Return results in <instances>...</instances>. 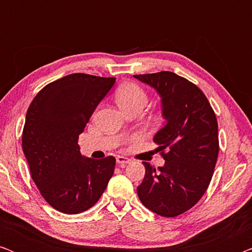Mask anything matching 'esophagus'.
<instances>
[{
    "label": "esophagus",
    "instance_id": "34e87169",
    "mask_svg": "<svg viewBox=\"0 0 252 252\" xmlns=\"http://www.w3.org/2000/svg\"><path fill=\"white\" fill-rule=\"evenodd\" d=\"M117 163H118L120 166H124V165L130 163V159L125 156H118L117 157Z\"/></svg>",
    "mask_w": 252,
    "mask_h": 252
}]
</instances>
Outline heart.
I'll use <instances>...</instances> for the list:
<instances>
[{
    "label": "heart",
    "mask_w": 252,
    "mask_h": 252,
    "mask_svg": "<svg viewBox=\"0 0 252 252\" xmlns=\"http://www.w3.org/2000/svg\"><path fill=\"white\" fill-rule=\"evenodd\" d=\"M116 99L120 105V108H128L135 104L146 105L148 96L143 88L135 82H125L117 89Z\"/></svg>",
    "instance_id": "b5f03b06"
}]
</instances>
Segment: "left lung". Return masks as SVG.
<instances>
[{"label":"left lung","mask_w":252,"mask_h":252,"mask_svg":"<svg viewBox=\"0 0 252 252\" xmlns=\"http://www.w3.org/2000/svg\"><path fill=\"white\" fill-rule=\"evenodd\" d=\"M134 78L156 89L166 119L154 137L165 164L143 161L137 196L150 211L172 218L190 210L209 187L219 154L218 122L204 93L186 78L168 71Z\"/></svg>","instance_id":"8db88e82"}]
</instances>
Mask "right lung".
<instances>
[{"label": "right lung", "instance_id": "add662e5", "mask_svg": "<svg viewBox=\"0 0 252 252\" xmlns=\"http://www.w3.org/2000/svg\"><path fill=\"white\" fill-rule=\"evenodd\" d=\"M115 81L68 74L44 86L27 110L22 143L31 177L48 204L62 213L91 209L113 175L116 158H84L78 140Z\"/></svg>", "mask_w": 252, "mask_h": 252}]
</instances>
